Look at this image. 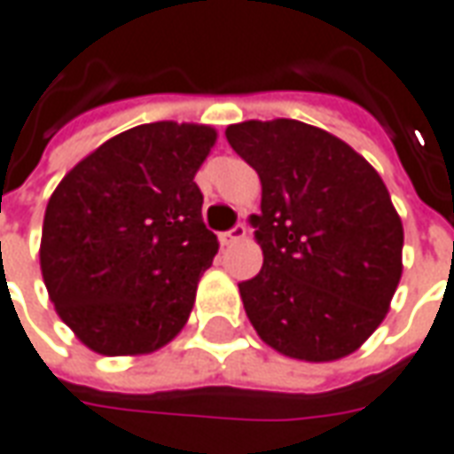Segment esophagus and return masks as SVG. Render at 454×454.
<instances>
[{"label":"esophagus","instance_id":"obj_1","mask_svg":"<svg viewBox=\"0 0 454 454\" xmlns=\"http://www.w3.org/2000/svg\"><path fill=\"white\" fill-rule=\"evenodd\" d=\"M247 232H249V227H247L245 222H239V224H234L232 230L230 232H222L220 234V242L224 247H230V245H237V242H242L247 237Z\"/></svg>","mask_w":454,"mask_h":454}]
</instances>
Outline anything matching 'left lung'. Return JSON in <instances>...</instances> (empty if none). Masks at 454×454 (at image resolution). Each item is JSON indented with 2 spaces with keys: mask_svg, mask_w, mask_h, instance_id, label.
<instances>
[{
  "mask_svg": "<svg viewBox=\"0 0 454 454\" xmlns=\"http://www.w3.org/2000/svg\"><path fill=\"white\" fill-rule=\"evenodd\" d=\"M224 136L262 183L252 224L264 264L239 284L259 339L311 364L361 348L403 274L386 183L348 143L301 121H245Z\"/></svg>",
  "mask_w": 454,
  "mask_h": 454,
  "instance_id": "1",
  "label": "left lung"
}]
</instances>
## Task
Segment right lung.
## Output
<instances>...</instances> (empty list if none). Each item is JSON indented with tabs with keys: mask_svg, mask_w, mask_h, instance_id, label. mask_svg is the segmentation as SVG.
<instances>
[{
	"mask_svg": "<svg viewBox=\"0 0 454 454\" xmlns=\"http://www.w3.org/2000/svg\"><path fill=\"white\" fill-rule=\"evenodd\" d=\"M217 140L197 123L118 133L49 197L42 277L56 314L101 356H143L183 331L220 249L195 173Z\"/></svg>",
	"mask_w": 454,
	"mask_h": 454,
	"instance_id": "obj_1",
	"label": "right lung"
}]
</instances>
